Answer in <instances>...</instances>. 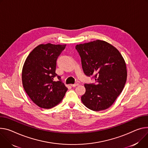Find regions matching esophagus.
Wrapping results in <instances>:
<instances>
[{
	"label": "esophagus",
	"instance_id": "esophagus-1",
	"mask_svg": "<svg viewBox=\"0 0 148 148\" xmlns=\"http://www.w3.org/2000/svg\"><path fill=\"white\" fill-rule=\"evenodd\" d=\"M70 85H71V86H72V87H75L77 86L78 85V84L75 83V84H70Z\"/></svg>",
	"mask_w": 148,
	"mask_h": 148
}]
</instances>
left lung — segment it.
<instances>
[{
	"mask_svg": "<svg viewBox=\"0 0 148 148\" xmlns=\"http://www.w3.org/2000/svg\"><path fill=\"white\" fill-rule=\"evenodd\" d=\"M84 74L96 83L85 84L82 96L88 109L99 112L108 109L122 92L127 79L125 61L112 45L101 40L77 45Z\"/></svg>",
	"mask_w": 148,
	"mask_h": 148,
	"instance_id": "1",
	"label": "left lung"
}]
</instances>
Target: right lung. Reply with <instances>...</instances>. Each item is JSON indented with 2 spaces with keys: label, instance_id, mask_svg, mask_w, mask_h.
Listing matches in <instances>:
<instances>
[{
  "label": "right lung",
  "instance_id": "add662e5",
  "mask_svg": "<svg viewBox=\"0 0 148 148\" xmlns=\"http://www.w3.org/2000/svg\"><path fill=\"white\" fill-rule=\"evenodd\" d=\"M66 45L41 44L26 58L22 73L23 88L32 101L44 109L56 106L64 98L67 88L56 73L57 60ZM57 76L59 79L54 82Z\"/></svg>",
  "mask_w": 148,
  "mask_h": 148
}]
</instances>
